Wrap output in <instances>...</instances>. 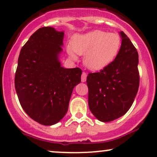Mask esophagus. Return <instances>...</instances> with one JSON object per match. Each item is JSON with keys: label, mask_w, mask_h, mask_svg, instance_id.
Here are the masks:
<instances>
[{"label": "esophagus", "mask_w": 157, "mask_h": 157, "mask_svg": "<svg viewBox=\"0 0 157 157\" xmlns=\"http://www.w3.org/2000/svg\"><path fill=\"white\" fill-rule=\"evenodd\" d=\"M86 77H87V74L86 72H82V76H81V80H82V82H86Z\"/></svg>", "instance_id": "esophagus-1"}]
</instances>
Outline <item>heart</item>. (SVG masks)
<instances>
[{"instance_id": "b5f03b06", "label": "heart", "mask_w": 157, "mask_h": 157, "mask_svg": "<svg viewBox=\"0 0 157 157\" xmlns=\"http://www.w3.org/2000/svg\"><path fill=\"white\" fill-rule=\"evenodd\" d=\"M121 38L116 33L95 30L84 35H76L71 40L68 52L76 59L75 53L85 55L84 62L88 68L100 70L116 58L121 47Z\"/></svg>"}]
</instances>
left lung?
Listing matches in <instances>:
<instances>
[{"label": "left lung", "instance_id": "left-lung-1", "mask_svg": "<svg viewBox=\"0 0 157 157\" xmlns=\"http://www.w3.org/2000/svg\"><path fill=\"white\" fill-rule=\"evenodd\" d=\"M116 58L100 71L89 72L86 79L90 111L102 122L123 116L132 105L140 86L136 48L123 32Z\"/></svg>", "mask_w": 157, "mask_h": 157}]
</instances>
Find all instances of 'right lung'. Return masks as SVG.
Masks as SVG:
<instances>
[{
    "label": "right lung",
    "mask_w": 157,
    "mask_h": 157,
    "mask_svg": "<svg viewBox=\"0 0 157 157\" xmlns=\"http://www.w3.org/2000/svg\"><path fill=\"white\" fill-rule=\"evenodd\" d=\"M63 36L52 27L40 28L21 48L17 61L15 86L20 103L44 125L63 118L73 89L81 82L80 68H64L59 62Z\"/></svg>",
    "instance_id": "obj_1"
}]
</instances>
